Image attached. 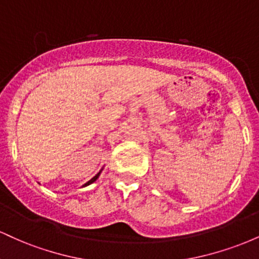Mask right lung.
Wrapping results in <instances>:
<instances>
[{
    "mask_svg": "<svg viewBox=\"0 0 259 259\" xmlns=\"http://www.w3.org/2000/svg\"><path fill=\"white\" fill-rule=\"evenodd\" d=\"M100 173H101V171H100ZM100 173H99V174H96V175H95V177H94V178H92V179H91V180H89V181H88V183H86L84 186H88V185H90V184H92V183H94V181H96V180H97V178H99V177H100Z\"/></svg>",
    "mask_w": 259,
    "mask_h": 259,
    "instance_id": "right-lung-1",
    "label": "right lung"
}]
</instances>
